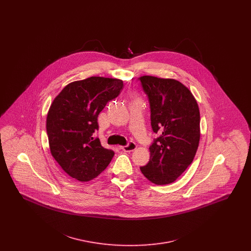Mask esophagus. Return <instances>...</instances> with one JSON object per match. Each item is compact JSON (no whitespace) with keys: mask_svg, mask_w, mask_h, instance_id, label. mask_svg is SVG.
<instances>
[{"mask_svg":"<svg viewBox=\"0 0 251 251\" xmlns=\"http://www.w3.org/2000/svg\"><path fill=\"white\" fill-rule=\"evenodd\" d=\"M136 148H137L136 144L133 143V142H130L127 146H120V150H122L124 151H127V152L133 151L134 150H136Z\"/></svg>","mask_w":251,"mask_h":251,"instance_id":"34e87169","label":"esophagus"}]
</instances>
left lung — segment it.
Listing matches in <instances>:
<instances>
[{
    "label": "left lung",
    "mask_w": 251,
    "mask_h": 251,
    "mask_svg": "<svg viewBox=\"0 0 251 251\" xmlns=\"http://www.w3.org/2000/svg\"><path fill=\"white\" fill-rule=\"evenodd\" d=\"M151 106V127L160 136L150 147L151 157L140 167L157 185L175 181L191 165L201 138V115L191 91L179 81L141 76Z\"/></svg>",
    "instance_id": "left-lung-1"
}]
</instances>
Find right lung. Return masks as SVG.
Here are the masks:
<instances>
[{"label": "right lung", "mask_w": 251, "mask_h": 251, "mask_svg": "<svg viewBox=\"0 0 251 251\" xmlns=\"http://www.w3.org/2000/svg\"><path fill=\"white\" fill-rule=\"evenodd\" d=\"M122 88L120 79L93 76L66 85L50 104L46 120L50 151L73 179L91 180L110 164L114 151L93 133L99 114Z\"/></svg>", "instance_id": "obj_1"}]
</instances>
